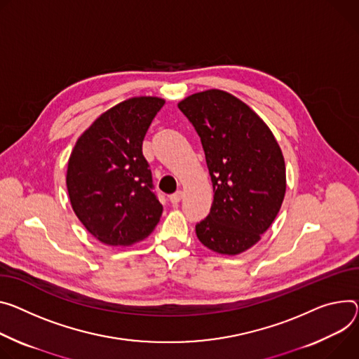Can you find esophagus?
<instances>
[{"label": "esophagus", "mask_w": 359, "mask_h": 359, "mask_svg": "<svg viewBox=\"0 0 359 359\" xmlns=\"http://www.w3.org/2000/svg\"><path fill=\"white\" fill-rule=\"evenodd\" d=\"M182 198H183V191H182V190H177V191H175L173 194H170V203H172V205H177V203L182 201Z\"/></svg>", "instance_id": "1"}]
</instances>
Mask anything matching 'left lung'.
I'll list each match as a JSON object with an SVG mask.
<instances>
[{"label": "left lung", "mask_w": 359, "mask_h": 359, "mask_svg": "<svg viewBox=\"0 0 359 359\" xmlns=\"http://www.w3.org/2000/svg\"><path fill=\"white\" fill-rule=\"evenodd\" d=\"M177 106L201 137L213 184L198 239L216 253L239 255L260 241L282 206V150L266 123L231 93H194Z\"/></svg>", "instance_id": "left-lung-1"}]
</instances>
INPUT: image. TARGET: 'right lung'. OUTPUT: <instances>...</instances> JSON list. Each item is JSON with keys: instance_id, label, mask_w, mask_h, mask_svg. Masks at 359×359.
<instances>
[{"instance_id": "add662e5", "label": "right lung", "mask_w": 359, "mask_h": 359, "mask_svg": "<svg viewBox=\"0 0 359 359\" xmlns=\"http://www.w3.org/2000/svg\"><path fill=\"white\" fill-rule=\"evenodd\" d=\"M165 104L160 97H132L104 111L79 137L69 158L72 208L88 233L109 246L147 238L163 206L153 191L142 146Z\"/></svg>"}]
</instances>
